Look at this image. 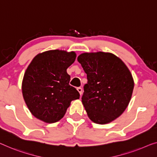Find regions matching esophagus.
Listing matches in <instances>:
<instances>
[{"label":"esophagus","mask_w":157,"mask_h":157,"mask_svg":"<svg viewBox=\"0 0 157 157\" xmlns=\"http://www.w3.org/2000/svg\"><path fill=\"white\" fill-rule=\"evenodd\" d=\"M77 90H78V91L79 92L80 96L82 94V87H78V89H77Z\"/></svg>","instance_id":"1"}]
</instances>
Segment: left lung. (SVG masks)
<instances>
[{"instance_id": "1", "label": "left lung", "mask_w": 157, "mask_h": 157, "mask_svg": "<svg viewBox=\"0 0 157 157\" xmlns=\"http://www.w3.org/2000/svg\"><path fill=\"white\" fill-rule=\"evenodd\" d=\"M87 77L82 102L89 118L109 123L122 114L134 89L132 74L121 58L111 53H83L78 57Z\"/></svg>"}]
</instances>
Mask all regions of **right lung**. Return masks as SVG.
I'll return each instance as SVG.
<instances>
[{"label": "right lung", "instance_id": "1", "mask_svg": "<svg viewBox=\"0 0 157 157\" xmlns=\"http://www.w3.org/2000/svg\"><path fill=\"white\" fill-rule=\"evenodd\" d=\"M74 51L50 50L39 53L25 72L22 83L23 98L35 118L46 123L60 121L72 100L79 94L69 85L67 67L76 58Z\"/></svg>", "mask_w": 157, "mask_h": 157}]
</instances>
